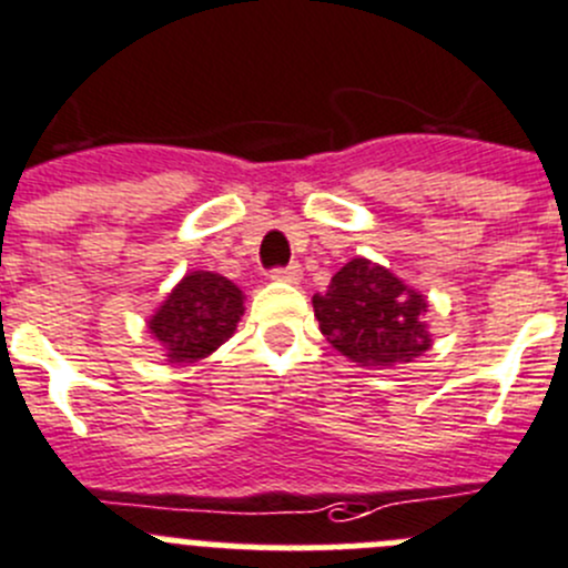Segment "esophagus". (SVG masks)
Returning <instances> with one entry per match:
<instances>
[{"label": "esophagus", "mask_w": 568, "mask_h": 568, "mask_svg": "<svg viewBox=\"0 0 568 568\" xmlns=\"http://www.w3.org/2000/svg\"><path fill=\"white\" fill-rule=\"evenodd\" d=\"M272 280H277V283H300L302 280L300 263H291V266L285 268H272Z\"/></svg>", "instance_id": "34e87169"}]
</instances>
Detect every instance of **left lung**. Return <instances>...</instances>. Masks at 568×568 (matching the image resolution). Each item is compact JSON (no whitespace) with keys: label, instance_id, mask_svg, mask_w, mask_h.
Masks as SVG:
<instances>
[{"label":"left lung","instance_id":"1","mask_svg":"<svg viewBox=\"0 0 568 568\" xmlns=\"http://www.w3.org/2000/svg\"><path fill=\"white\" fill-rule=\"evenodd\" d=\"M313 311L324 338L361 366L410 363L433 344L424 324L427 300L366 257L346 263L327 294L313 296Z\"/></svg>","mask_w":568,"mask_h":568}]
</instances>
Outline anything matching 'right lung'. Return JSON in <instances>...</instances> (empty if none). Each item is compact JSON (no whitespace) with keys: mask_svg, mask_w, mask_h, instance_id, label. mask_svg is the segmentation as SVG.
I'll return each instance as SVG.
<instances>
[{"mask_svg":"<svg viewBox=\"0 0 568 568\" xmlns=\"http://www.w3.org/2000/svg\"><path fill=\"white\" fill-rule=\"evenodd\" d=\"M244 316L239 285L213 272H191L174 285L155 316L150 333L166 349L169 363H196L216 352Z\"/></svg>","mask_w":568,"mask_h":568,"instance_id":"obj_1","label":"right lung"}]
</instances>
